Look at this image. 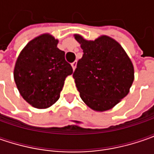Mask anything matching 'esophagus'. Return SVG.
<instances>
[{
	"label": "esophagus",
	"instance_id": "34e87169",
	"mask_svg": "<svg viewBox=\"0 0 154 154\" xmlns=\"http://www.w3.org/2000/svg\"><path fill=\"white\" fill-rule=\"evenodd\" d=\"M71 66H72V68H73V69H75L76 68V66H77V62L76 61H74L73 63H71Z\"/></svg>",
	"mask_w": 154,
	"mask_h": 154
}]
</instances>
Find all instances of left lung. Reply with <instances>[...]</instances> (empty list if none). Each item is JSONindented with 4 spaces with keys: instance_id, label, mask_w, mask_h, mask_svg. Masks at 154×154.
<instances>
[{
    "instance_id": "1",
    "label": "left lung",
    "mask_w": 154,
    "mask_h": 154,
    "mask_svg": "<svg viewBox=\"0 0 154 154\" xmlns=\"http://www.w3.org/2000/svg\"><path fill=\"white\" fill-rule=\"evenodd\" d=\"M74 38L83 50L73 74L83 102L95 111L112 109L126 97L134 79L133 63L121 45L102 35L86 40L79 34Z\"/></svg>"
}]
</instances>
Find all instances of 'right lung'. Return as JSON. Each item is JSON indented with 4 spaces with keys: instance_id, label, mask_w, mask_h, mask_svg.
<instances>
[{
    "instance_id": "1",
    "label": "right lung",
    "mask_w": 154,
    "mask_h": 154,
    "mask_svg": "<svg viewBox=\"0 0 154 154\" xmlns=\"http://www.w3.org/2000/svg\"><path fill=\"white\" fill-rule=\"evenodd\" d=\"M58 40L49 33L27 44L15 62L14 78L23 98L38 109L51 107L60 98L65 79L73 74Z\"/></svg>"
}]
</instances>
